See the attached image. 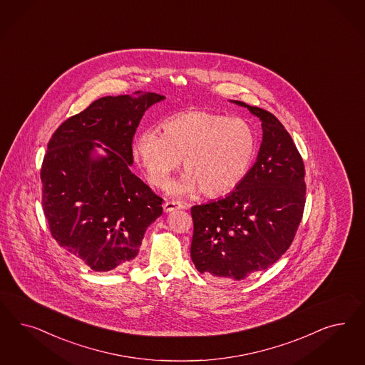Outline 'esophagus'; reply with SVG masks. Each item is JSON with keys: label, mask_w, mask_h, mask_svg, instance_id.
<instances>
[{"label": "esophagus", "mask_w": 365, "mask_h": 365, "mask_svg": "<svg viewBox=\"0 0 365 365\" xmlns=\"http://www.w3.org/2000/svg\"><path fill=\"white\" fill-rule=\"evenodd\" d=\"M187 205L180 201H166L164 204L165 212H173L176 210H185Z\"/></svg>", "instance_id": "1"}]
</instances>
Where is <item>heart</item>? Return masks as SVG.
<instances>
[{
    "label": "heart",
    "instance_id": "1",
    "mask_svg": "<svg viewBox=\"0 0 365 365\" xmlns=\"http://www.w3.org/2000/svg\"><path fill=\"white\" fill-rule=\"evenodd\" d=\"M257 146V134L245 119L189 110L168 118L163 133L142 131L134 152L154 187H165L182 160L185 175L170 192L184 195L199 189L215 197L234 190L246 178Z\"/></svg>",
    "mask_w": 365,
    "mask_h": 365
}]
</instances>
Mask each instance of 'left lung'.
I'll use <instances>...</instances> for the list:
<instances>
[{"mask_svg":"<svg viewBox=\"0 0 365 365\" xmlns=\"http://www.w3.org/2000/svg\"><path fill=\"white\" fill-rule=\"evenodd\" d=\"M262 122L255 164L224 199L190 208V258L201 274L240 281L267 270L290 247L305 208V166L271 113L243 102Z\"/></svg>","mask_w":365,"mask_h":365,"instance_id":"left-lung-1","label":"left lung"}]
</instances>
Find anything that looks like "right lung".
<instances>
[{"label": "right lung", "instance_id": "1", "mask_svg": "<svg viewBox=\"0 0 365 365\" xmlns=\"http://www.w3.org/2000/svg\"><path fill=\"white\" fill-rule=\"evenodd\" d=\"M164 99L142 91L101 98L64 120L48 142L40 177L51 235L91 270L129 266L146 228L163 213V199L130 166L145 111Z\"/></svg>", "mask_w": 365, "mask_h": 365}]
</instances>
